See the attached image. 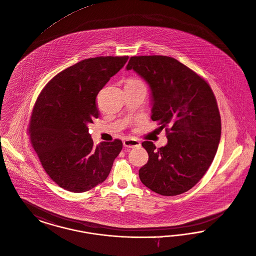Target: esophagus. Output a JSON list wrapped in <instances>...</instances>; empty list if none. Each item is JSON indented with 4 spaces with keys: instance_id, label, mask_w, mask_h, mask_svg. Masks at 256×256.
<instances>
[{
    "instance_id": "34e87169",
    "label": "esophagus",
    "mask_w": 256,
    "mask_h": 256,
    "mask_svg": "<svg viewBox=\"0 0 256 256\" xmlns=\"http://www.w3.org/2000/svg\"><path fill=\"white\" fill-rule=\"evenodd\" d=\"M124 146L126 148H136V147H140L141 143L136 140V139H130V138H126L122 142Z\"/></svg>"
}]
</instances>
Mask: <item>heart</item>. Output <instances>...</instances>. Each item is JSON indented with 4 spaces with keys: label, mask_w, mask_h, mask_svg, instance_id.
Segmentation results:
<instances>
[{
    "label": "heart",
    "mask_w": 256,
    "mask_h": 256,
    "mask_svg": "<svg viewBox=\"0 0 256 256\" xmlns=\"http://www.w3.org/2000/svg\"><path fill=\"white\" fill-rule=\"evenodd\" d=\"M130 81H136V80H130Z\"/></svg>",
    "instance_id": "b5f03b06"
}]
</instances>
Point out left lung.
<instances>
[{
	"label": "left lung",
	"instance_id": "left-lung-1",
	"mask_svg": "<svg viewBox=\"0 0 256 256\" xmlns=\"http://www.w3.org/2000/svg\"><path fill=\"white\" fill-rule=\"evenodd\" d=\"M134 70L150 86L152 120L166 128L164 147L150 141L142 146L149 160L139 178L150 190L164 196L190 190L201 180L218 150L222 122L209 84L179 60L167 56H134Z\"/></svg>",
	"mask_w": 256,
	"mask_h": 256
}]
</instances>
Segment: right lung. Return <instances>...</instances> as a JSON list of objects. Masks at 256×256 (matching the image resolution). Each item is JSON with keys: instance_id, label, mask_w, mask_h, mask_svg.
<instances>
[{"instance_id": "1", "label": "right lung", "mask_w": 256, "mask_h": 256, "mask_svg": "<svg viewBox=\"0 0 256 256\" xmlns=\"http://www.w3.org/2000/svg\"><path fill=\"white\" fill-rule=\"evenodd\" d=\"M128 56L81 60L54 76L34 107L29 134L47 175L72 192L90 190L106 180L122 143L94 145L88 126L98 117L96 98Z\"/></svg>"}]
</instances>
